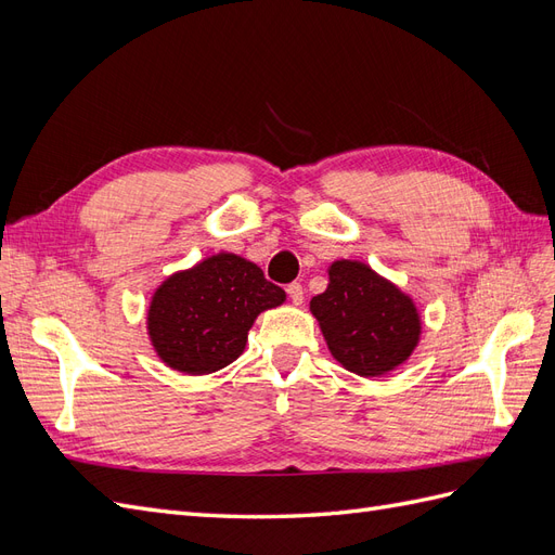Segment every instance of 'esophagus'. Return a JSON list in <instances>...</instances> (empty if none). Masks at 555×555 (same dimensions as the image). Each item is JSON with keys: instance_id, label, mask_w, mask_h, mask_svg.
I'll return each instance as SVG.
<instances>
[{"instance_id": "34e87169", "label": "esophagus", "mask_w": 555, "mask_h": 555, "mask_svg": "<svg viewBox=\"0 0 555 555\" xmlns=\"http://www.w3.org/2000/svg\"><path fill=\"white\" fill-rule=\"evenodd\" d=\"M287 294H289V298H292V304L294 306H304V284L300 282H292L289 287H287Z\"/></svg>"}]
</instances>
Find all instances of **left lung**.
<instances>
[{"instance_id": "obj_1", "label": "left lung", "mask_w": 555, "mask_h": 555, "mask_svg": "<svg viewBox=\"0 0 555 555\" xmlns=\"http://www.w3.org/2000/svg\"><path fill=\"white\" fill-rule=\"evenodd\" d=\"M331 357L359 377H382L405 363L422 340L410 294L357 259L328 266V287L310 300Z\"/></svg>"}]
</instances>
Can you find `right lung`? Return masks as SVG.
<instances>
[{"label": "right lung", "instance_id": "1", "mask_svg": "<svg viewBox=\"0 0 555 555\" xmlns=\"http://www.w3.org/2000/svg\"><path fill=\"white\" fill-rule=\"evenodd\" d=\"M284 300L257 263L217 251L171 273L150 296L147 338L171 371L210 375L243 354L257 317Z\"/></svg>", "mask_w": 555, "mask_h": 555}]
</instances>
